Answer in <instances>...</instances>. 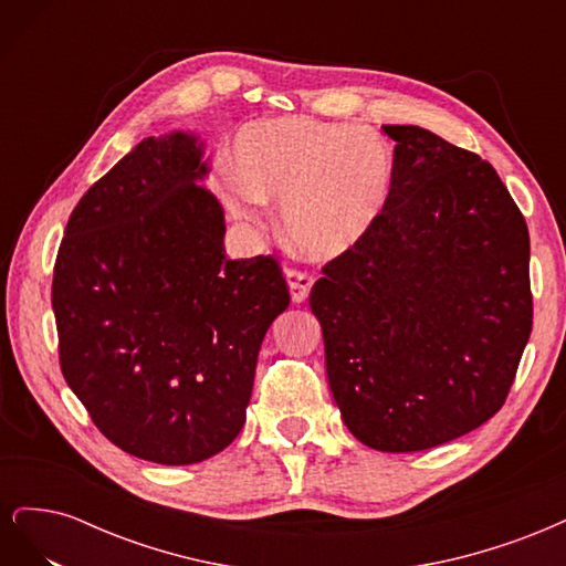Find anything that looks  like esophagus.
Masks as SVG:
<instances>
[{"label":"esophagus","instance_id":"obj_1","mask_svg":"<svg viewBox=\"0 0 566 566\" xmlns=\"http://www.w3.org/2000/svg\"><path fill=\"white\" fill-rule=\"evenodd\" d=\"M285 279H287V287H290V295H293L295 304H302L306 297H310V290L314 285V276L306 271L300 269H287L285 271Z\"/></svg>","mask_w":566,"mask_h":566}]
</instances>
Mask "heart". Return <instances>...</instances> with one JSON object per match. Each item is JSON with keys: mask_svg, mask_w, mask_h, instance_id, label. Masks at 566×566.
Segmentation results:
<instances>
[{"mask_svg": "<svg viewBox=\"0 0 566 566\" xmlns=\"http://www.w3.org/2000/svg\"><path fill=\"white\" fill-rule=\"evenodd\" d=\"M233 167L217 191L245 221H260L266 200H281L285 235L312 260H337L378 224L394 186V153L361 125L314 117H269L235 134Z\"/></svg>", "mask_w": 566, "mask_h": 566, "instance_id": "1", "label": "heart"}]
</instances>
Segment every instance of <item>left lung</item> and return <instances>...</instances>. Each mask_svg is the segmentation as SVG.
I'll return each instance as SVG.
<instances>
[{
	"label": "left lung",
	"instance_id": "left-lung-1",
	"mask_svg": "<svg viewBox=\"0 0 566 566\" xmlns=\"http://www.w3.org/2000/svg\"><path fill=\"white\" fill-rule=\"evenodd\" d=\"M382 129L397 142L387 208L310 304L349 432L408 453L505 403L534 318L528 229L486 160L416 125Z\"/></svg>",
	"mask_w": 566,
	"mask_h": 566
}]
</instances>
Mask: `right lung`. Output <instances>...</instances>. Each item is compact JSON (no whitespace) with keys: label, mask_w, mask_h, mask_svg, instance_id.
<instances>
[{"label":"right lung","mask_w":566,"mask_h":566,"mask_svg":"<svg viewBox=\"0 0 566 566\" xmlns=\"http://www.w3.org/2000/svg\"><path fill=\"white\" fill-rule=\"evenodd\" d=\"M205 177L196 134L136 144L77 202L51 283L67 387L117 449L160 465L243 430L256 354L290 304L273 256L229 260Z\"/></svg>","instance_id":"right-lung-1"}]
</instances>
